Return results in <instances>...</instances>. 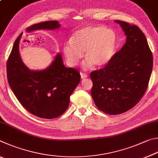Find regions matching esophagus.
I'll return each mask as SVG.
<instances>
[{"instance_id":"34e87169","label":"esophagus","mask_w":158,"mask_h":158,"mask_svg":"<svg viewBox=\"0 0 158 158\" xmlns=\"http://www.w3.org/2000/svg\"><path fill=\"white\" fill-rule=\"evenodd\" d=\"M81 78H82V79L87 78V75L86 73H81Z\"/></svg>"}]
</instances>
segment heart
<instances>
[{"mask_svg":"<svg viewBox=\"0 0 158 158\" xmlns=\"http://www.w3.org/2000/svg\"><path fill=\"white\" fill-rule=\"evenodd\" d=\"M116 35L111 30L103 26H89L82 27L74 33L71 39L63 45V53L70 66H76L83 56L87 60L85 68L94 64L101 66L109 62L114 51Z\"/></svg>","mask_w":158,"mask_h":158,"instance_id":"b5f03b06","label":"heart"}]
</instances>
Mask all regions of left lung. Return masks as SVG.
I'll use <instances>...</instances> for the list:
<instances>
[{"instance_id":"8db88e82","label":"left lung","mask_w":158,"mask_h":158,"mask_svg":"<svg viewBox=\"0 0 158 158\" xmlns=\"http://www.w3.org/2000/svg\"><path fill=\"white\" fill-rule=\"evenodd\" d=\"M126 42L103 69L91 72V94L96 107L110 115L119 114L139 103L147 89L153 55L144 34L136 25L116 20Z\"/></svg>"}]
</instances>
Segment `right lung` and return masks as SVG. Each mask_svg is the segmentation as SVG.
I'll use <instances>...</instances> for the list:
<instances>
[{
	"mask_svg": "<svg viewBox=\"0 0 158 158\" xmlns=\"http://www.w3.org/2000/svg\"><path fill=\"white\" fill-rule=\"evenodd\" d=\"M60 26L57 21H48L32 25L27 30H54ZM21 37L16 40L7 62L11 89L21 106L32 114L48 119L58 117L67 109L70 96L79 84V71L65 67L60 54L44 70H29L19 55Z\"/></svg>",
	"mask_w": 158,
	"mask_h": 158,
	"instance_id": "right-lung-1",
	"label": "right lung"
}]
</instances>
